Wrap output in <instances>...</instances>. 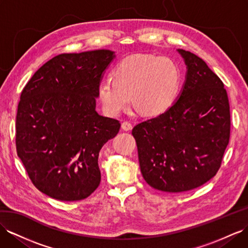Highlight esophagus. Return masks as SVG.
<instances>
[{"instance_id":"obj_1","label":"esophagus","mask_w":248,"mask_h":248,"mask_svg":"<svg viewBox=\"0 0 248 248\" xmlns=\"http://www.w3.org/2000/svg\"><path fill=\"white\" fill-rule=\"evenodd\" d=\"M122 128H123V130H124V131H130V130H132L133 125H132V124L129 123V122H124V123L122 124Z\"/></svg>"}]
</instances>
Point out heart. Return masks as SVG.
Instances as JSON below:
<instances>
[{
  "mask_svg": "<svg viewBox=\"0 0 248 248\" xmlns=\"http://www.w3.org/2000/svg\"><path fill=\"white\" fill-rule=\"evenodd\" d=\"M181 70L166 56L132 55L112 69L111 79L101 80L97 88L104 111L117 116L131 104L142 114L155 117L166 113L177 97Z\"/></svg>",
  "mask_w": 248,
  "mask_h": 248,
  "instance_id": "heart-1",
  "label": "heart"
}]
</instances>
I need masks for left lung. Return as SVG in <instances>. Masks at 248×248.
<instances>
[{"label": "left lung", "mask_w": 248, "mask_h": 248, "mask_svg": "<svg viewBox=\"0 0 248 248\" xmlns=\"http://www.w3.org/2000/svg\"><path fill=\"white\" fill-rule=\"evenodd\" d=\"M187 68L176 103L132 130L149 186L181 193L211 180L231 136V111L222 80L196 54L178 49Z\"/></svg>", "instance_id": "obj_1"}]
</instances>
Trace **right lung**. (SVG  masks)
<instances>
[{"instance_id": "obj_1", "label": "right lung", "mask_w": 248, "mask_h": 248, "mask_svg": "<svg viewBox=\"0 0 248 248\" xmlns=\"http://www.w3.org/2000/svg\"><path fill=\"white\" fill-rule=\"evenodd\" d=\"M114 58L107 49L56 55L21 93L16 153L34 186L53 199L82 200L99 186V151L120 129L117 119L95 110L98 85Z\"/></svg>"}]
</instances>
